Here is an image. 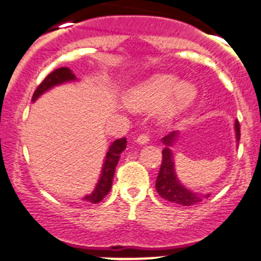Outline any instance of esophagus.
Returning a JSON list of instances; mask_svg holds the SVG:
<instances>
[{
    "label": "esophagus",
    "instance_id": "obj_1",
    "mask_svg": "<svg viewBox=\"0 0 261 261\" xmlns=\"http://www.w3.org/2000/svg\"><path fill=\"white\" fill-rule=\"evenodd\" d=\"M149 140H150V136L147 135V134H140V135L136 138V141H138L139 144H146Z\"/></svg>",
    "mask_w": 261,
    "mask_h": 261
}]
</instances>
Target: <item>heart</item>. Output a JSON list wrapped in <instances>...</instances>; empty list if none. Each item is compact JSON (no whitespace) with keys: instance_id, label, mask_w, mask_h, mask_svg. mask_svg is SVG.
<instances>
[{"instance_id":"obj_1","label":"heart","mask_w":261,"mask_h":261,"mask_svg":"<svg viewBox=\"0 0 261 261\" xmlns=\"http://www.w3.org/2000/svg\"><path fill=\"white\" fill-rule=\"evenodd\" d=\"M197 96V88L189 82H180L172 74H160L136 87L127 101L139 110H151L167 102V114L175 115L186 110Z\"/></svg>"}]
</instances>
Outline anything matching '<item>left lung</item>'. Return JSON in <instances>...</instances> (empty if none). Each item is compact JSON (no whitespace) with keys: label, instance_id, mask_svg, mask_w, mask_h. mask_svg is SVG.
Returning a JSON list of instances; mask_svg holds the SVG:
<instances>
[{"label":"left lung","instance_id":"8db88e82","mask_svg":"<svg viewBox=\"0 0 261 261\" xmlns=\"http://www.w3.org/2000/svg\"><path fill=\"white\" fill-rule=\"evenodd\" d=\"M235 130L236 139L239 141L240 140V123H239L238 120L235 122ZM175 135H177L175 133L169 134V135H167L163 139V143L165 145L170 146L173 144V141H174ZM155 187H156L158 193L163 198L168 199V201L173 202V203L183 204V206H192V204H196L198 202H201L202 198H203V196H199V194H196L193 192L188 191L187 188H184L179 181H178L174 173L173 155L169 147H165L163 150L162 165H160V170L159 174H158Z\"/></svg>","mask_w":261,"mask_h":261}]
</instances>
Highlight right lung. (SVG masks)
Segmentation results:
<instances>
[{"mask_svg": "<svg viewBox=\"0 0 261 261\" xmlns=\"http://www.w3.org/2000/svg\"><path fill=\"white\" fill-rule=\"evenodd\" d=\"M74 80H75V75L73 74V72L69 69V68L62 67L53 70L50 74L46 75L45 80L39 84L36 91L34 92L33 101H35L40 94H43L44 92L48 91V89L51 88V87L57 86V84H60V83H64V82H69ZM125 147H126L125 138L118 139V140H116L111 144V146H110L109 151H107L106 154V159H105L101 178H99L94 191L92 192L91 194L84 197L87 201L92 202V203H98V202L102 201V199L105 198V196L109 193L110 189H111L112 187V179H114L116 165H117L118 159H120V154L125 150Z\"/></svg>", "mask_w": 261, "mask_h": 261, "instance_id": "1", "label": "right lung"}]
</instances>
